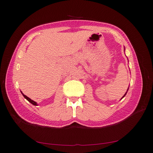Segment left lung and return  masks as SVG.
I'll use <instances>...</instances> for the list:
<instances>
[{
	"label": "left lung",
	"instance_id": "1",
	"mask_svg": "<svg viewBox=\"0 0 153 153\" xmlns=\"http://www.w3.org/2000/svg\"><path fill=\"white\" fill-rule=\"evenodd\" d=\"M124 50H125V47H124ZM128 89H129V87H128V90H127V91H128ZM127 91H126V94H124V96H123V97H122V98H121V99H120V100H122V99H123V97H124V96H126V94H127Z\"/></svg>",
	"mask_w": 153,
	"mask_h": 153
}]
</instances>
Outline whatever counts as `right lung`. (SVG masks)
I'll return each mask as SVG.
<instances>
[{
	"instance_id": "right-lung-1",
	"label": "right lung",
	"mask_w": 153,
	"mask_h": 153,
	"mask_svg": "<svg viewBox=\"0 0 153 153\" xmlns=\"http://www.w3.org/2000/svg\"><path fill=\"white\" fill-rule=\"evenodd\" d=\"M21 92H22V91H21ZM22 94L23 95V97H24L25 98V99L27 100L28 101H29V102H30V103H31V104H33V105H38V104H37V103L36 102H35V101H34L33 100H32L31 99H30V98L29 97H28L27 96H25V95H24V94H23L22 92Z\"/></svg>"
}]
</instances>
